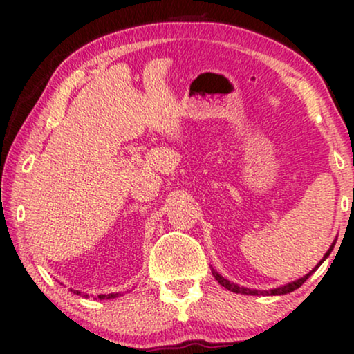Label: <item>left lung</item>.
<instances>
[{
    "mask_svg": "<svg viewBox=\"0 0 354 354\" xmlns=\"http://www.w3.org/2000/svg\"><path fill=\"white\" fill-rule=\"evenodd\" d=\"M335 243H337V239L333 240V243L330 245V248L327 250V253L324 254V258H322L321 261H319V264L316 266V268H314L313 270H309V272H308L306 275H303L301 279L293 280V282L285 283V285H282V287H277V288H272V290H254V288L251 290V288H246V287H240V285H236V283H234V282H230V280H227L225 277H222V275H221L219 272H217V270H214V269H211V270H212V275H214V279L217 280V282H219L224 288L229 290V292L240 293V295H253V297H258V295H263V297H268V295H272V297H275V295H287V293H290V292H295V290L299 288L304 282H306L309 275H313L314 270H316V269L319 268V266H321V264L324 263V261H326V259L328 258V254L332 253V250H333V246H335Z\"/></svg>",
    "mask_w": 354,
    "mask_h": 354,
    "instance_id": "left-lung-1",
    "label": "left lung"
}]
</instances>
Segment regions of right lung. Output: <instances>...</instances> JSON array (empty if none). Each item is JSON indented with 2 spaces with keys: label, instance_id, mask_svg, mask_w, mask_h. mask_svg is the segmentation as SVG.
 I'll list each match as a JSON object with an SVG mask.
<instances>
[{
  "label": "right lung",
  "instance_id": "1",
  "mask_svg": "<svg viewBox=\"0 0 354 354\" xmlns=\"http://www.w3.org/2000/svg\"><path fill=\"white\" fill-rule=\"evenodd\" d=\"M71 292H74L75 295H80V297H84V298H88V293H82V292H79V290H74V288H71ZM120 295H122V293L98 295V299H113V298H118V297H120ZM95 299H96V298H95Z\"/></svg>",
  "mask_w": 354,
  "mask_h": 354
}]
</instances>
